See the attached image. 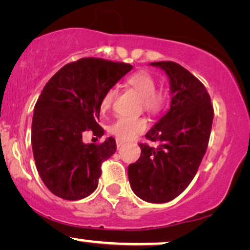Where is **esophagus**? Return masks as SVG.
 Masks as SVG:
<instances>
[{
  "label": "esophagus",
  "mask_w": 250,
  "mask_h": 250,
  "mask_svg": "<svg viewBox=\"0 0 250 250\" xmlns=\"http://www.w3.org/2000/svg\"><path fill=\"white\" fill-rule=\"evenodd\" d=\"M116 145H117V148L119 149L123 145H124V141H122V140L117 139V140H116Z\"/></svg>",
  "instance_id": "obj_1"
}]
</instances>
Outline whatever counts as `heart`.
Masks as SVG:
<instances>
[{"label":"heart","mask_w":250,"mask_h":250,"mask_svg":"<svg viewBox=\"0 0 250 250\" xmlns=\"http://www.w3.org/2000/svg\"><path fill=\"white\" fill-rule=\"evenodd\" d=\"M127 85L132 87L141 97L143 109L150 114H157L164 108L166 102V95L163 91L156 90V80L146 71H138L127 78ZM115 97V90H108L101 99V110H107L110 107ZM148 127V123L143 117H119L112 123L109 131L117 136L119 140L134 139L138 134H141Z\"/></svg>","instance_id":"heart-1"}]
</instances>
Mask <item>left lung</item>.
Returning <instances> with one entry per match:
<instances>
[{
	"mask_svg": "<svg viewBox=\"0 0 250 250\" xmlns=\"http://www.w3.org/2000/svg\"><path fill=\"white\" fill-rule=\"evenodd\" d=\"M169 80V110L146 134L157 148L140 143L141 156L128 166L136 196L153 204L173 200L196 175L207 150L214 118L210 97L201 82L173 61L150 63Z\"/></svg>",
	"mask_w": 250,
	"mask_h": 250,
	"instance_id": "1",
	"label": "left lung"
}]
</instances>
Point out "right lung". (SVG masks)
Segmentation results:
<instances>
[{
	"label": "right lung",
	"instance_id": "obj_1",
	"mask_svg": "<svg viewBox=\"0 0 250 250\" xmlns=\"http://www.w3.org/2000/svg\"><path fill=\"white\" fill-rule=\"evenodd\" d=\"M133 66L83 58L57 71L34 108L32 146L36 168L51 192L66 200L90 196L98 188L101 164L114 155L116 141L84 143V132L101 138L100 102Z\"/></svg>",
	"mask_w": 250,
	"mask_h": 250
}]
</instances>
